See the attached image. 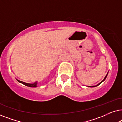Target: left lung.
<instances>
[{"instance_id":"1","label":"left lung","mask_w":122,"mask_h":122,"mask_svg":"<svg viewBox=\"0 0 122 122\" xmlns=\"http://www.w3.org/2000/svg\"><path fill=\"white\" fill-rule=\"evenodd\" d=\"M108 73H107V75H106V76H105V77H104V79H103V81H101V82H100V83H99V84H97V85H96V86H88V87H91V88H92V87H96V86H99V85L100 84H101V83H102V82H103V81H105V79H106L107 76H108Z\"/></svg>"}]
</instances>
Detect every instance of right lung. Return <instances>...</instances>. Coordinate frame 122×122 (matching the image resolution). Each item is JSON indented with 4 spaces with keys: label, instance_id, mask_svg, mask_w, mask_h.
I'll return each instance as SVG.
<instances>
[{
    "label": "right lung",
    "instance_id": "right-lung-1",
    "mask_svg": "<svg viewBox=\"0 0 122 122\" xmlns=\"http://www.w3.org/2000/svg\"><path fill=\"white\" fill-rule=\"evenodd\" d=\"M16 81H17L19 83H22L23 84L25 85V86H29V87H31V88H36V87H37V84H38V81H36V82L34 83H25V82H23V81H19V80H18L17 79H16Z\"/></svg>",
    "mask_w": 122,
    "mask_h": 122
}]
</instances>
